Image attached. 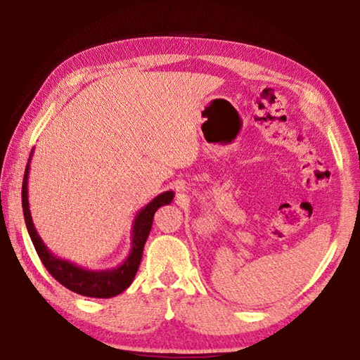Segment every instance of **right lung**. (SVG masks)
Wrapping results in <instances>:
<instances>
[{"mask_svg":"<svg viewBox=\"0 0 360 360\" xmlns=\"http://www.w3.org/2000/svg\"><path fill=\"white\" fill-rule=\"evenodd\" d=\"M32 154H30L25 174H23L22 182V208H23V217H25L27 230L30 238H32L36 252H38L39 259L47 271L57 279V281L65 285L66 289L76 292L79 295L94 297V298H111L124 292L135 279V275L141 264L143 249L148 240L149 231L152 229V221H154L155 211L160 206L169 205L174 198L173 191H167L152 200L138 211L135 216V221L131 225V248L127 259L122 262L119 266L108 268V270H89V268L79 266L72 264L70 260L60 259L56 254L51 252L41 240L38 231L34 229L32 212H30V203H28V174H30V162H32Z\"/></svg>","mask_w":360,"mask_h":360,"instance_id":"obj_1","label":"right lung"}]
</instances>
